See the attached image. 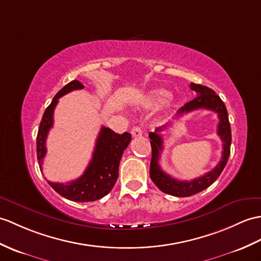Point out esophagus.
<instances>
[{"label":"esophagus","instance_id":"esophagus-1","mask_svg":"<svg viewBox=\"0 0 261 261\" xmlns=\"http://www.w3.org/2000/svg\"><path fill=\"white\" fill-rule=\"evenodd\" d=\"M142 129L140 128V126H133L132 130H131V135L133 138H137V137H141L142 136Z\"/></svg>","mask_w":261,"mask_h":261}]
</instances>
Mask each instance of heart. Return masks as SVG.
I'll return each instance as SVG.
<instances>
[{
	"label": "heart",
	"instance_id": "heart-1",
	"mask_svg": "<svg viewBox=\"0 0 261 261\" xmlns=\"http://www.w3.org/2000/svg\"><path fill=\"white\" fill-rule=\"evenodd\" d=\"M168 96V92L163 89H155V90H151L149 92L144 95V98L142 99L141 105L144 108H153L155 107L158 103L165 100Z\"/></svg>",
	"mask_w": 261,
	"mask_h": 261
}]
</instances>
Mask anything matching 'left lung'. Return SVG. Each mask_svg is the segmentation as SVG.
<instances>
[{
	"label": "left lung",
	"instance_id": "obj_1",
	"mask_svg": "<svg viewBox=\"0 0 261 261\" xmlns=\"http://www.w3.org/2000/svg\"><path fill=\"white\" fill-rule=\"evenodd\" d=\"M190 89L195 91L197 96L179 109L177 117H181L186 113L198 110V109H207V110L216 112L218 118H219L217 132L222 141V156L219 163L213 170L203 174L202 177L190 181L174 179L163 171L159 165L160 154L163 148V140L160 132L165 130L167 125L156 128L154 132H150L149 138L151 139L150 143L151 149H152V156H151L150 163V178L162 192L174 197H190L207 189L209 186L213 185L219 178L220 173L227 165L230 155V145H231V128H230L228 112L220 96L217 95L213 89L201 86V84L191 83Z\"/></svg>",
	"mask_w": 261,
	"mask_h": 261
}]
</instances>
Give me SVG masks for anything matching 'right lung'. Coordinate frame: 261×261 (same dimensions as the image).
Instances as JSON below:
<instances>
[{"label": "right lung", "instance_id": "obj_1", "mask_svg": "<svg viewBox=\"0 0 261 261\" xmlns=\"http://www.w3.org/2000/svg\"><path fill=\"white\" fill-rule=\"evenodd\" d=\"M84 86L77 80L66 84L54 96L51 105L48 106L39 126L36 137V154L40 169L42 170V162L46 154L45 141L47 133L53 126V113L59 99L64 94L74 90H81ZM131 141V135L124 132L118 135L111 129L102 126L96 139L92 160L90 161L86 171L80 178L68 184H58L47 181L59 195L76 202L95 201L107 196L112 190L119 177V165L122 158L123 151Z\"/></svg>", "mask_w": 261, "mask_h": 261}]
</instances>
